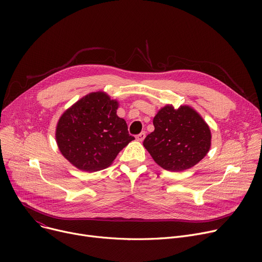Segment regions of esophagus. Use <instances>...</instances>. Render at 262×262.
Returning <instances> with one entry per match:
<instances>
[{
	"label": "esophagus",
	"instance_id": "1",
	"mask_svg": "<svg viewBox=\"0 0 262 262\" xmlns=\"http://www.w3.org/2000/svg\"><path fill=\"white\" fill-rule=\"evenodd\" d=\"M144 138H145V133H144V132H142V133H140L139 135L136 136V139L138 140V141H143Z\"/></svg>",
	"mask_w": 262,
	"mask_h": 262
}]
</instances>
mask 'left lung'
<instances>
[{"mask_svg":"<svg viewBox=\"0 0 262 262\" xmlns=\"http://www.w3.org/2000/svg\"><path fill=\"white\" fill-rule=\"evenodd\" d=\"M154 132L143 141L154 161L164 170L182 172L194 167L211 146V132L202 116L188 105L162 107L153 120Z\"/></svg>","mask_w":262,"mask_h":262,"instance_id":"left-lung-1","label":"left lung"}]
</instances>
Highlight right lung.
<instances>
[{"label": "right lung", "mask_w": 262, "mask_h": 262, "mask_svg": "<svg viewBox=\"0 0 262 262\" xmlns=\"http://www.w3.org/2000/svg\"><path fill=\"white\" fill-rule=\"evenodd\" d=\"M119 103L103 91L91 92L61 115L56 142L62 156L81 171L106 169L130 141L125 120L119 118Z\"/></svg>", "instance_id": "add662e5"}]
</instances>
